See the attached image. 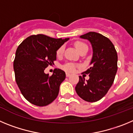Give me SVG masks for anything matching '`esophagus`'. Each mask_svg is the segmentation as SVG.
Returning <instances> with one entry per match:
<instances>
[{"label": "esophagus", "mask_w": 133, "mask_h": 133, "mask_svg": "<svg viewBox=\"0 0 133 133\" xmlns=\"http://www.w3.org/2000/svg\"><path fill=\"white\" fill-rule=\"evenodd\" d=\"M66 77H70V74L69 73V72H66Z\"/></svg>", "instance_id": "1"}]
</instances>
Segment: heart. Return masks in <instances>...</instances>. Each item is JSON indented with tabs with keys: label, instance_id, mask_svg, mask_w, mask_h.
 Masks as SVG:
<instances>
[{
	"label": "heart",
	"instance_id": "b5f03b06",
	"mask_svg": "<svg viewBox=\"0 0 133 133\" xmlns=\"http://www.w3.org/2000/svg\"><path fill=\"white\" fill-rule=\"evenodd\" d=\"M75 46L76 49L81 52V50L84 49V48H88L87 45L86 44H84V43H82V42H80V41H77L76 43H75ZM63 52H64V46H61V47L57 50L56 51V55L57 56H61V55H63ZM63 69L65 70H67V71H69V72H74L75 70V67H76V66H75V64L71 63H67L64 64V65L62 66Z\"/></svg>",
	"mask_w": 133,
	"mask_h": 133
}]
</instances>
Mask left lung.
I'll return each instance as SVG.
<instances>
[{
    "label": "left lung",
    "instance_id": "obj_1",
    "mask_svg": "<svg viewBox=\"0 0 133 133\" xmlns=\"http://www.w3.org/2000/svg\"><path fill=\"white\" fill-rule=\"evenodd\" d=\"M80 38L90 41L93 54L90 67L84 72L89 79L85 81L79 76L75 90L86 101H98L107 93L115 80L118 68L117 51L112 42L101 34L89 32Z\"/></svg>",
    "mask_w": 133,
    "mask_h": 133
}]
</instances>
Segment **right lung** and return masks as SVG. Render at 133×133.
<instances>
[{"instance_id":"add662e5","label":"right lung","mask_w":133,"mask_h":133,"mask_svg":"<svg viewBox=\"0 0 133 133\" xmlns=\"http://www.w3.org/2000/svg\"><path fill=\"white\" fill-rule=\"evenodd\" d=\"M69 39L54 38L41 34L32 35L16 49L13 63L15 80L23 97L32 104L46 106L58 96L65 72L55 69L49 76L44 71L54 64L56 51Z\"/></svg>"}]
</instances>
